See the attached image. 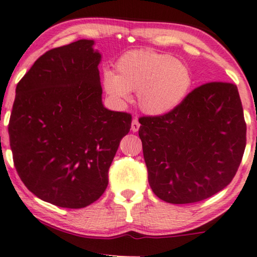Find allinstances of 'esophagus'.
Masks as SVG:
<instances>
[{"label":"esophagus","instance_id":"34e87169","mask_svg":"<svg viewBox=\"0 0 257 257\" xmlns=\"http://www.w3.org/2000/svg\"><path fill=\"white\" fill-rule=\"evenodd\" d=\"M140 122H139V118L137 117H135L133 120V122H132V130L134 133H136V132H139V129H140Z\"/></svg>","mask_w":257,"mask_h":257}]
</instances>
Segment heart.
Segmentation results:
<instances>
[{"instance_id":"1","label":"heart","mask_w":257,"mask_h":257,"mask_svg":"<svg viewBox=\"0 0 257 257\" xmlns=\"http://www.w3.org/2000/svg\"><path fill=\"white\" fill-rule=\"evenodd\" d=\"M116 72L106 69L102 86L114 100L127 102L137 91V104L144 113L165 115L183 104L193 87L189 66L171 54L132 51L116 61Z\"/></svg>"}]
</instances>
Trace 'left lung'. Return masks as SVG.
I'll list each match as a JSON object with an SVG mask.
<instances>
[{
	"mask_svg": "<svg viewBox=\"0 0 257 257\" xmlns=\"http://www.w3.org/2000/svg\"><path fill=\"white\" fill-rule=\"evenodd\" d=\"M140 123L149 183L160 200L200 202L234 178L246 148V122L234 84H203L173 112L142 117Z\"/></svg>",
	"mask_w": 257,
	"mask_h": 257,
	"instance_id": "1",
	"label": "left lung"
}]
</instances>
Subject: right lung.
<instances>
[{
	"label": "right lung",
	"instance_id": "add662e5",
	"mask_svg": "<svg viewBox=\"0 0 257 257\" xmlns=\"http://www.w3.org/2000/svg\"><path fill=\"white\" fill-rule=\"evenodd\" d=\"M94 41L46 52L16 87L9 121L14 164L31 193L61 208H85L104 194L132 116L102 105Z\"/></svg>",
	"mask_w": 257,
	"mask_h": 257
}]
</instances>
